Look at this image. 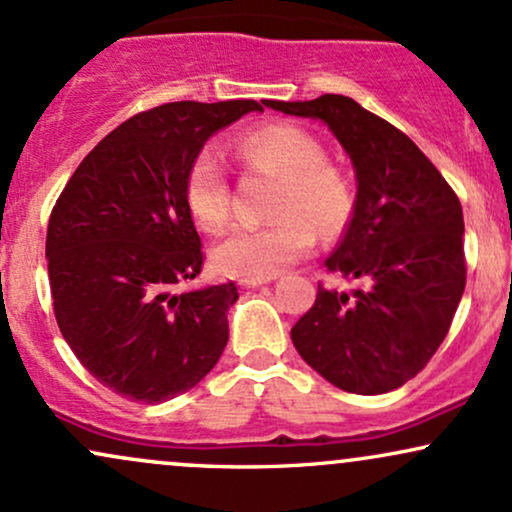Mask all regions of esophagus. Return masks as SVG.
<instances>
[{"instance_id":"34e87169","label":"esophagus","mask_w":512,"mask_h":512,"mask_svg":"<svg viewBox=\"0 0 512 512\" xmlns=\"http://www.w3.org/2000/svg\"><path fill=\"white\" fill-rule=\"evenodd\" d=\"M274 276H255V279H238V284L243 286V289H257V286L267 284V281H272Z\"/></svg>"}]
</instances>
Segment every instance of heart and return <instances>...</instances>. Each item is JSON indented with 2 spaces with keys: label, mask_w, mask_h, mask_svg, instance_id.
Wrapping results in <instances>:
<instances>
[{
  "label": "heart",
  "mask_w": 512,
  "mask_h": 512,
  "mask_svg": "<svg viewBox=\"0 0 512 512\" xmlns=\"http://www.w3.org/2000/svg\"><path fill=\"white\" fill-rule=\"evenodd\" d=\"M238 154L250 166L279 175L267 226L233 228L216 243L211 262L233 279L274 276L301 260L315 245V233L332 240L344 231L354 211V187L344 170L325 158V149L308 129L274 122L243 134ZM187 211L207 231L231 219V180L214 146L199 149L182 182Z\"/></svg>",
  "instance_id": "heart-1"
}]
</instances>
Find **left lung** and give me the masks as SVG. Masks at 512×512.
<instances>
[{
  "label": "left lung",
  "instance_id": "left-lung-1",
  "mask_svg": "<svg viewBox=\"0 0 512 512\" xmlns=\"http://www.w3.org/2000/svg\"><path fill=\"white\" fill-rule=\"evenodd\" d=\"M332 129L356 168V202L327 272L354 284H317L313 308L291 339L310 368L356 395L397 390L426 368L448 334L464 293L460 199L402 129L354 98L264 101Z\"/></svg>",
  "mask_w": 512,
  "mask_h": 512
}]
</instances>
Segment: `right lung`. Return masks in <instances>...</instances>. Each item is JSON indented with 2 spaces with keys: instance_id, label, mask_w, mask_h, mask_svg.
Segmentation results:
<instances>
[{
  "instance_id": "obj_1",
  "label": "right lung",
  "mask_w": 512,
  "mask_h": 512,
  "mask_svg": "<svg viewBox=\"0 0 512 512\" xmlns=\"http://www.w3.org/2000/svg\"><path fill=\"white\" fill-rule=\"evenodd\" d=\"M257 101H180L129 117L88 154L48 221L52 310L98 383L158 404L192 390L228 342L236 284L178 291L202 272L182 182L221 127Z\"/></svg>"
}]
</instances>
